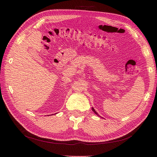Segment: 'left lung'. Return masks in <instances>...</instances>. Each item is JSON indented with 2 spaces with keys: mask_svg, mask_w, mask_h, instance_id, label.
<instances>
[{
  "mask_svg": "<svg viewBox=\"0 0 157 157\" xmlns=\"http://www.w3.org/2000/svg\"><path fill=\"white\" fill-rule=\"evenodd\" d=\"M92 111H93V112L95 113V114H96V115H97V116H98V117H101V118H103V117H100V116H99V114L96 111V110H95V109H94V107H92Z\"/></svg>",
  "mask_w": 157,
  "mask_h": 157,
  "instance_id": "1",
  "label": "left lung"
}]
</instances>
